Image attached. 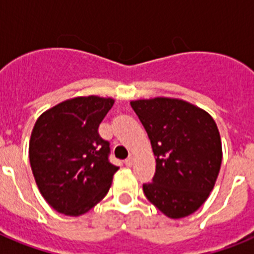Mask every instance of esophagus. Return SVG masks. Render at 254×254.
I'll return each instance as SVG.
<instances>
[{
    "instance_id": "obj_1",
    "label": "esophagus",
    "mask_w": 254,
    "mask_h": 254,
    "mask_svg": "<svg viewBox=\"0 0 254 254\" xmlns=\"http://www.w3.org/2000/svg\"><path fill=\"white\" fill-rule=\"evenodd\" d=\"M125 163H127V166H131V165L134 163V157H133V155L127 157V158L125 159Z\"/></svg>"
}]
</instances>
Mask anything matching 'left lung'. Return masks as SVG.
<instances>
[{"label": "left lung", "instance_id": "1", "mask_svg": "<svg viewBox=\"0 0 254 254\" xmlns=\"http://www.w3.org/2000/svg\"><path fill=\"white\" fill-rule=\"evenodd\" d=\"M155 155L153 183L143 185L150 203L170 219L193 213L208 199L220 171L223 149L212 116L174 97L130 101Z\"/></svg>", "mask_w": 254, "mask_h": 254}]
</instances>
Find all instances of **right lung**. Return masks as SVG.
<instances>
[{"label": "right lung", "instance_id": "obj_1", "mask_svg": "<svg viewBox=\"0 0 254 254\" xmlns=\"http://www.w3.org/2000/svg\"><path fill=\"white\" fill-rule=\"evenodd\" d=\"M112 97L79 96L38 117L29 143L33 175L45 200L59 213L80 216L104 199L119 167L108 159L109 142L99 125Z\"/></svg>", "mask_w": 254, "mask_h": 254}]
</instances>
